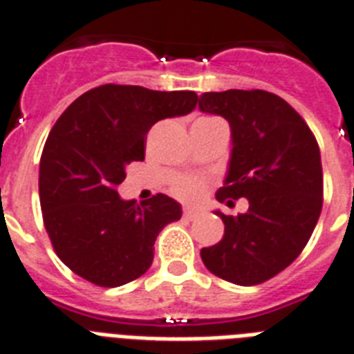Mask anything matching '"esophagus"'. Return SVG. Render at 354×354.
<instances>
[{"instance_id":"obj_1","label":"esophagus","mask_w":354,"mask_h":354,"mask_svg":"<svg viewBox=\"0 0 354 354\" xmlns=\"http://www.w3.org/2000/svg\"><path fill=\"white\" fill-rule=\"evenodd\" d=\"M183 215H184V218H188V221H195V218L201 217V212H198V209H194V208H184Z\"/></svg>"}]
</instances>
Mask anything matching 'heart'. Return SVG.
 Returning a JSON list of instances; mask_svg holds the SVG:
<instances>
[{
    "mask_svg": "<svg viewBox=\"0 0 354 354\" xmlns=\"http://www.w3.org/2000/svg\"><path fill=\"white\" fill-rule=\"evenodd\" d=\"M171 192L184 201H195L203 194V183L195 177H180L174 180Z\"/></svg>",
    "mask_w": 354,
    "mask_h": 354,
    "instance_id": "b5f03b06",
    "label": "heart"
}]
</instances>
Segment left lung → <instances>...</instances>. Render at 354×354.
Returning a JSON list of instances; mask_svg holds the SVG:
<instances>
[{
	"mask_svg": "<svg viewBox=\"0 0 354 354\" xmlns=\"http://www.w3.org/2000/svg\"><path fill=\"white\" fill-rule=\"evenodd\" d=\"M198 108L223 115L232 128L230 170L215 197L250 203L239 215L215 212L224 236L203 248L201 259L227 282L262 284L302 253L318 223L324 201L318 142L300 113L266 90L206 92Z\"/></svg>",
	"mask_w": 354,
	"mask_h": 354,
	"instance_id": "1",
	"label": "left lung"
}]
</instances>
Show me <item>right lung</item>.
I'll use <instances>...</instances> for the list:
<instances>
[{
	"mask_svg": "<svg viewBox=\"0 0 354 354\" xmlns=\"http://www.w3.org/2000/svg\"><path fill=\"white\" fill-rule=\"evenodd\" d=\"M197 99L110 83L79 95L55 121L39 160V203L54 251L75 275L118 288L148 271L157 235L183 209L165 194L122 201L118 186L130 162L145 160L150 128L189 113Z\"/></svg>",
	"mask_w": 354,
	"mask_h": 354,
	"instance_id": "obj_1",
	"label": "right lung"
}]
</instances>
